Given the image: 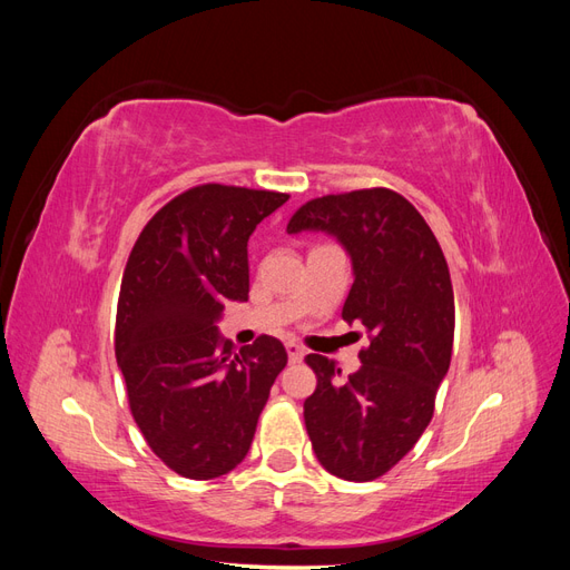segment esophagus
<instances>
[{
    "mask_svg": "<svg viewBox=\"0 0 570 570\" xmlns=\"http://www.w3.org/2000/svg\"><path fill=\"white\" fill-rule=\"evenodd\" d=\"M285 350H287V356H289L292 364H299V361L304 358V347H299L297 342H287Z\"/></svg>",
    "mask_w": 570,
    "mask_h": 570,
    "instance_id": "obj_1",
    "label": "esophagus"
}]
</instances>
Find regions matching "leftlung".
<instances>
[{"label": "left lung", "instance_id": "obj_1", "mask_svg": "<svg viewBox=\"0 0 570 570\" xmlns=\"http://www.w3.org/2000/svg\"><path fill=\"white\" fill-rule=\"evenodd\" d=\"M333 235L352 258L342 318L371 344L344 377L333 358L308 354L316 390L304 402L308 440L327 473L366 482L419 442L450 371L454 289L440 243L413 204L387 187L325 195L299 206L287 233Z\"/></svg>", "mask_w": 570, "mask_h": 570}]
</instances>
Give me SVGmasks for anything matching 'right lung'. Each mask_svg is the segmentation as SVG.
I'll list each match as a JSON object with an SVG mask.
<instances>
[{"label": "right lung", "instance_id": "right-lung-1", "mask_svg": "<svg viewBox=\"0 0 570 570\" xmlns=\"http://www.w3.org/2000/svg\"><path fill=\"white\" fill-rule=\"evenodd\" d=\"M289 195L197 185L151 216L120 281L114 347L151 452L193 480L226 475L249 452L258 413L287 364L281 340L235 352L216 321L247 302V243Z\"/></svg>", "mask_w": 570, "mask_h": 570}]
</instances>
